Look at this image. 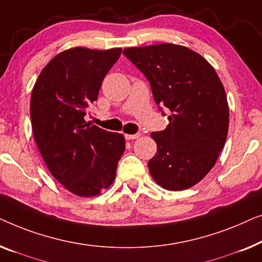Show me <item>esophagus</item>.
Returning a JSON list of instances; mask_svg holds the SVG:
<instances>
[{
	"label": "esophagus",
	"mask_w": 262,
	"mask_h": 262,
	"mask_svg": "<svg viewBox=\"0 0 262 262\" xmlns=\"http://www.w3.org/2000/svg\"><path fill=\"white\" fill-rule=\"evenodd\" d=\"M140 136H141V134H126L124 135V138H126L127 140H135V139H139Z\"/></svg>",
	"instance_id": "1"
}]
</instances>
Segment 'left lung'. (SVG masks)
I'll return each instance as SVG.
<instances>
[{
  "label": "left lung",
  "mask_w": 262,
  "mask_h": 262,
  "mask_svg": "<svg viewBox=\"0 0 262 262\" xmlns=\"http://www.w3.org/2000/svg\"><path fill=\"white\" fill-rule=\"evenodd\" d=\"M124 56L149 80L157 104L171 112L163 132L150 133L157 154L152 178L169 191L200 183L226 143L229 106L215 69L200 53L176 43L128 47Z\"/></svg>",
  "instance_id": "left-lung-1"
}]
</instances>
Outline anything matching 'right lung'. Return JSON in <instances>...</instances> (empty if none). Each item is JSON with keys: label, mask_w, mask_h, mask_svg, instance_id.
Segmentation results:
<instances>
[{"label": "right lung", "mask_w": 262, "mask_h": 262, "mask_svg": "<svg viewBox=\"0 0 262 262\" xmlns=\"http://www.w3.org/2000/svg\"><path fill=\"white\" fill-rule=\"evenodd\" d=\"M120 56L121 49L65 50L47 62L33 86L35 143L51 174L76 196L94 197L108 189L126 148L122 134L84 120Z\"/></svg>", "instance_id": "1"}]
</instances>
